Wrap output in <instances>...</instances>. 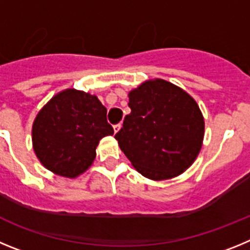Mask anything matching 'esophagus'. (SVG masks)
<instances>
[{
    "label": "esophagus",
    "mask_w": 250,
    "mask_h": 250,
    "mask_svg": "<svg viewBox=\"0 0 250 250\" xmlns=\"http://www.w3.org/2000/svg\"><path fill=\"white\" fill-rule=\"evenodd\" d=\"M120 127H121V124H118V125H114V132H115V134H116V132H118L119 130H120Z\"/></svg>",
    "instance_id": "34e87169"
}]
</instances>
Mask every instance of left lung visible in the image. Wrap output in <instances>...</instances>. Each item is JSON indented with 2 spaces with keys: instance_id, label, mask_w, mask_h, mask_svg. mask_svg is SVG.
Masks as SVG:
<instances>
[{
  "instance_id": "8db88e82",
  "label": "left lung",
  "mask_w": 250,
  "mask_h": 250,
  "mask_svg": "<svg viewBox=\"0 0 250 250\" xmlns=\"http://www.w3.org/2000/svg\"><path fill=\"white\" fill-rule=\"evenodd\" d=\"M131 112L115 135L131 165L151 180L180 175L199 155L204 116L187 91L163 79L129 92Z\"/></svg>"
}]
</instances>
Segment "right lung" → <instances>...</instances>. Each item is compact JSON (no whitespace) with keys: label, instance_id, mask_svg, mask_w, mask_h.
<instances>
[{"label":"right lung","instance_id":"obj_1","mask_svg":"<svg viewBox=\"0 0 250 250\" xmlns=\"http://www.w3.org/2000/svg\"><path fill=\"white\" fill-rule=\"evenodd\" d=\"M96 95L66 89L52 96L32 124V146L40 163L54 174L76 178L96 158V147L114 129Z\"/></svg>","mask_w":250,"mask_h":250}]
</instances>
